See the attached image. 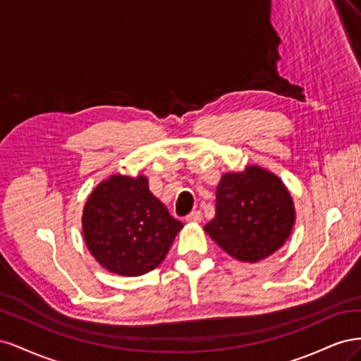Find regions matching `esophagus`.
<instances>
[{
	"instance_id": "1",
	"label": "esophagus",
	"mask_w": 361,
	"mask_h": 361,
	"mask_svg": "<svg viewBox=\"0 0 361 361\" xmlns=\"http://www.w3.org/2000/svg\"><path fill=\"white\" fill-rule=\"evenodd\" d=\"M185 220H187L188 223H202L203 214L200 211H194L190 215H187V218H185Z\"/></svg>"
}]
</instances>
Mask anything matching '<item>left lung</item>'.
Wrapping results in <instances>:
<instances>
[{
    "label": "left lung",
    "instance_id": "left-lung-1",
    "mask_svg": "<svg viewBox=\"0 0 361 361\" xmlns=\"http://www.w3.org/2000/svg\"><path fill=\"white\" fill-rule=\"evenodd\" d=\"M215 195V216L203 228L233 259L255 264L290 236L297 215L277 174L259 166L224 173Z\"/></svg>",
    "mask_w": 361,
    "mask_h": 361
}]
</instances>
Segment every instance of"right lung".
Masks as SVG:
<instances>
[{
	"mask_svg": "<svg viewBox=\"0 0 361 361\" xmlns=\"http://www.w3.org/2000/svg\"><path fill=\"white\" fill-rule=\"evenodd\" d=\"M183 224L149 190L143 174H113L92 191L82 211V235L106 271L137 277L166 259Z\"/></svg>",
	"mask_w": 361,
	"mask_h": 361,
	"instance_id": "1",
	"label": "right lung"
}]
</instances>
